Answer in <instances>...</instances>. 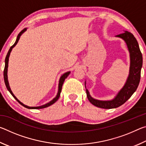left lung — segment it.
Wrapping results in <instances>:
<instances>
[{
    "label": "left lung",
    "mask_w": 146,
    "mask_h": 146,
    "mask_svg": "<svg viewBox=\"0 0 146 146\" xmlns=\"http://www.w3.org/2000/svg\"><path fill=\"white\" fill-rule=\"evenodd\" d=\"M116 36L122 38L127 44L130 53L129 75L124 86L112 100L102 101L94 99L90 96L88 90H86L87 97L89 101L93 105L100 108H116L123 104L137 90L140 82V73L142 66V55L137 39L129 31H125L124 33L118 35Z\"/></svg>",
    "instance_id": "obj_1"
}]
</instances>
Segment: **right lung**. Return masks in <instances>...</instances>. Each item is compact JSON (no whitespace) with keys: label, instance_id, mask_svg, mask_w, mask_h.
<instances>
[{"label":"right lung","instance_id":"obj_1","mask_svg":"<svg viewBox=\"0 0 146 146\" xmlns=\"http://www.w3.org/2000/svg\"><path fill=\"white\" fill-rule=\"evenodd\" d=\"M26 30V28L22 30L21 32H20L19 34L18 35V36H17V40L15 41V44H13V46H12L10 48H9V51L8 53H7V55L6 56V58H5V67H4V82H5V84H6V86L7 89H8V90L9 91V93H10L11 94V95L13 96V97L15 98V99L18 101L19 103L21 104L22 106H23L24 107H25L26 108H28V109H42V108H47L48 107V106H51L54 103H55L56 100H57L59 97H60V92H61V90H62V85H63V83L64 82V80H65V79L68 77V76L70 75V71H68V72L67 73H65L63 75H62V76L60 78V80H59V84H58V93L57 95H56V97L55 98H53V99L51 101V102H49L48 103H47L45 105H43V106H38V107H29V106H26L23 104V103L20 102V101L17 99V98H16L15 96L13 95V93H12V91L11 90L10 88H9V82H8V75H7V73H8V60H9V55H10V53L11 51L12 50V49H13L14 48V46L16 45V44H17V42H18L19 39H20V37H21V35L23 34L24 31H25Z\"/></svg>","mask_w":146,"mask_h":146}]
</instances>
